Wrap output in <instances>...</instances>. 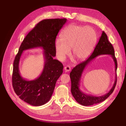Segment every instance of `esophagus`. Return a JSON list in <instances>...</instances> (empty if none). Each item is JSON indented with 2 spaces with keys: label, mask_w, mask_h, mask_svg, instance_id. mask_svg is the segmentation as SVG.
Masks as SVG:
<instances>
[{
  "label": "esophagus",
  "mask_w": 126,
  "mask_h": 126,
  "mask_svg": "<svg viewBox=\"0 0 126 126\" xmlns=\"http://www.w3.org/2000/svg\"><path fill=\"white\" fill-rule=\"evenodd\" d=\"M64 69L66 72H69L70 70V67L69 66H67L64 67Z\"/></svg>",
  "instance_id": "esophagus-1"
}]
</instances>
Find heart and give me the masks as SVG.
<instances>
[{
  "label": "heart",
  "instance_id": "heart-1",
  "mask_svg": "<svg viewBox=\"0 0 126 126\" xmlns=\"http://www.w3.org/2000/svg\"><path fill=\"white\" fill-rule=\"evenodd\" d=\"M61 39H57L55 48L58 59L63 60L70 54L77 61L86 59L93 50L97 40V34L90 26L70 24L61 33Z\"/></svg>",
  "mask_w": 126,
  "mask_h": 126
}]
</instances>
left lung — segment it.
Instances as JSON below:
<instances>
[{"instance_id": "left-lung-1", "label": "left lung", "mask_w": 126, "mask_h": 126, "mask_svg": "<svg viewBox=\"0 0 126 126\" xmlns=\"http://www.w3.org/2000/svg\"><path fill=\"white\" fill-rule=\"evenodd\" d=\"M102 54H109L111 56L115 65V80L112 89L108 93L101 96H94L91 95L83 93L79 89V83L82 74L85 68L96 57ZM117 62L115 55L114 49L112 44L108 40V37L103 31L102 35L91 55L85 61L78 64L74 67L70 73L71 82V92L77 102L83 106H91L98 104L106 100L113 91L116 85Z\"/></svg>"}]
</instances>
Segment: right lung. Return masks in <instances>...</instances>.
Instances as JSON below:
<instances>
[{
  "label": "right lung",
  "mask_w": 126,
  "mask_h": 126,
  "mask_svg": "<svg viewBox=\"0 0 126 126\" xmlns=\"http://www.w3.org/2000/svg\"><path fill=\"white\" fill-rule=\"evenodd\" d=\"M67 19H49L40 21L30 31L20 45L13 64V86L21 100L34 106H42L49 101L54 92L57 80L63 72V65L56 56L55 42L59 30ZM40 47L44 50V66L37 79L28 81L20 74L18 64L23 51Z\"/></svg>",
  "instance_id": "1"
}]
</instances>
